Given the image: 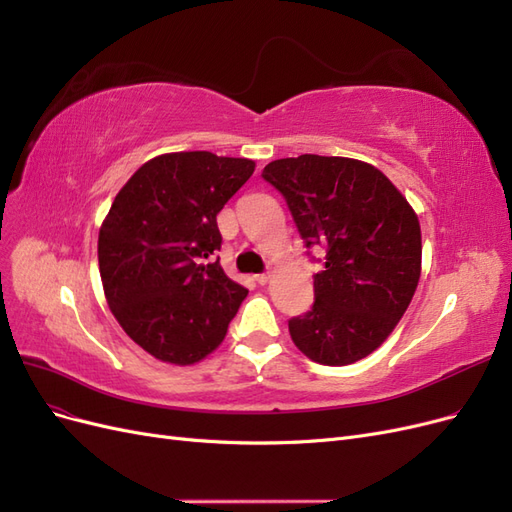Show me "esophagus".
Instances as JSON below:
<instances>
[{
  "instance_id": "34e87169",
  "label": "esophagus",
  "mask_w": 512,
  "mask_h": 512,
  "mask_svg": "<svg viewBox=\"0 0 512 512\" xmlns=\"http://www.w3.org/2000/svg\"><path fill=\"white\" fill-rule=\"evenodd\" d=\"M269 280H271V273H258V275H256V282H258L260 286L269 284Z\"/></svg>"
}]
</instances>
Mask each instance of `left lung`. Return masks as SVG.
<instances>
[{"label": "left lung", "instance_id": "1", "mask_svg": "<svg viewBox=\"0 0 512 512\" xmlns=\"http://www.w3.org/2000/svg\"><path fill=\"white\" fill-rule=\"evenodd\" d=\"M286 198L305 245H327L312 312L292 318L294 346L320 365L365 359L393 333L421 277V224L382 170L303 153L262 170Z\"/></svg>", "mask_w": 512, "mask_h": 512}]
</instances>
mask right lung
<instances>
[{
  "mask_svg": "<svg viewBox=\"0 0 512 512\" xmlns=\"http://www.w3.org/2000/svg\"><path fill=\"white\" fill-rule=\"evenodd\" d=\"M254 160L211 151L151 158L117 192L100 226L98 262L108 307L134 344L170 365L218 348L247 290L220 260L218 213L252 177Z\"/></svg>",
  "mask_w": 512,
  "mask_h": 512,
  "instance_id": "right-lung-1",
  "label": "right lung"
}]
</instances>
